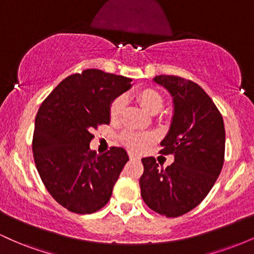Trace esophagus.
<instances>
[{
    "label": "esophagus",
    "instance_id": "1",
    "mask_svg": "<svg viewBox=\"0 0 254 254\" xmlns=\"http://www.w3.org/2000/svg\"><path fill=\"white\" fill-rule=\"evenodd\" d=\"M129 156H130L131 160H139V156L136 155V154H133V153H130Z\"/></svg>",
    "mask_w": 254,
    "mask_h": 254
}]
</instances>
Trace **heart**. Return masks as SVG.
<instances>
[{
    "label": "heart",
    "instance_id": "1",
    "mask_svg": "<svg viewBox=\"0 0 254 254\" xmlns=\"http://www.w3.org/2000/svg\"><path fill=\"white\" fill-rule=\"evenodd\" d=\"M136 99L142 107L149 115H155L162 109L164 98L159 92L153 88H142L136 93ZM124 107V101L122 98H117L110 107V117L112 121H117L121 117ZM123 141L131 149H142L151 141V137L148 133L142 132H127L123 135Z\"/></svg>",
    "mask_w": 254,
    "mask_h": 254
}]
</instances>
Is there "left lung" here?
<instances>
[{
	"instance_id": "obj_1",
	"label": "left lung",
	"mask_w": 254,
	"mask_h": 254,
	"mask_svg": "<svg viewBox=\"0 0 254 254\" xmlns=\"http://www.w3.org/2000/svg\"><path fill=\"white\" fill-rule=\"evenodd\" d=\"M170 93L173 116L160 153L174 162L160 170L154 157H143L141 196L157 214L178 217L196 208L220 176L226 131L222 116L202 87L173 75L153 78Z\"/></svg>"
}]
</instances>
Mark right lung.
<instances>
[{
  "instance_id": "1",
  "label": "right lung",
  "mask_w": 254,
  "mask_h": 254,
  "mask_svg": "<svg viewBox=\"0 0 254 254\" xmlns=\"http://www.w3.org/2000/svg\"><path fill=\"white\" fill-rule=\"evenodd\" d=\"M131 78L99 69H86L63 80L37 113L33 156L50 194L76 214L100 210L112 196L127 150L113 147L105 154L92 150L93 130L110 124L112 101L131 88Z\"/></svg>"
}]
</instances>
